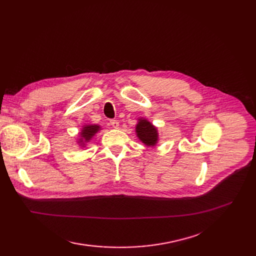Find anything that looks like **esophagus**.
Returning a JSON list of instances; mask_svg holds the SVG:
<instances>
[{"instance_id":"obj_1","label":"esophagus","mask_w":256,"mask_h":256,"mask_svg":"<svg viewBox=\"0 0 256 256\" xmlns=\"http://www.w3.org/2000/svg\"><path fill=\"white\" fill-rule=\"evenodd\" d=\"M110 124H111V126H112L114 128H119V122H118L117 120H111Z\"/></svg>"}]
</instances>
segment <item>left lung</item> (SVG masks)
Here are the masks:
<instances>
[{
	"instance_id": "8db88e82",
	"label": "left lung",
	"mask_w": 256,
	"mask_h": 256,
	"mask_svg": "<svg viewBox=\"0 0 256 256\" xmlns=\"http://www.w3.org/2000/svg\"><path fill=\"white\" fill-rule=\"evenodd\" d=\"M137 137L144 143L146 146H156L158 141V130L152 126L148 120L140 118L136 126Z\"/></svg>"
}]
</instances>
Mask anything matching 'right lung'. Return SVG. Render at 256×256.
<instances>
[{
	"label": "right lung",
	"mask_w": 256,
	"mask_h": 256,
	"mask_svg": "<svg viewBox=\"0 0 256 256\" xmlns=\"http://www.w3.org/2000/svg\"><path fill=\"white\" fill-rule=\"evenodd\" d=\"M100 130V126L98 124H86L83 126L82 130L80 132V139L78 143L84 146L85 143L89 142L92 137L96 135V134Z\"/></svg>",
	"instance_id": "add662e5"
}]
</instances>
